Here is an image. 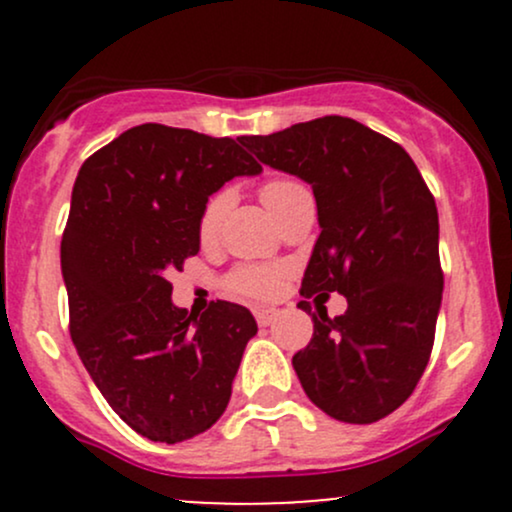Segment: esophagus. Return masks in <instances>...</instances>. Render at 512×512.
<instances>
[{
    "label": "esophagus",
    "mask_w": 512,
    "mask_h": 512,
    "mask_svg": "<svg viewBox=\"0 0 512 512\" xmlns=\"http://www.w3.org/2000/svg\"><path fill=\"white\" fill-rule=\"evenodd\" d=\"M255 317H257V325L269 327L276 320V317H279V310H276V308H257Z\"/></svg>",
    "instance_id": "34e87169"
}]
</instances>
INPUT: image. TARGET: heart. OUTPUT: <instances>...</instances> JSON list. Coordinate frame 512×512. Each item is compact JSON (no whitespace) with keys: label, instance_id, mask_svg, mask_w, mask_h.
Masks as SVG:
<instances>
[{"label":"heart","instance_id":"heart-1","mask_svg":"<svg viewBox=\"0 0 512 512\" xmlns=\"http://www.w3.org/2000/svg\"><path fill=\"white\" fill-rule=\"evenodd\" d=\"M260 195H262V202L269 207V211H272L274 216H279L281 211L289 207L293 199L310 195V192L303 182L293 178H274L264 182ZM228 207H231V192L228 190L216 192V195L209 199L207 207L202 209V216H199V238L209 240L216 236V231H219L221 219L226 216ZM279 281H281L279 267H269V264H243V267H238L236 272L231 274L228 284H231V289H236L238 293H245V296L269 298L279 291Z\"/></svg>","mask_w":512,"mask_h":512}]
</instances>
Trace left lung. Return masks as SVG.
I'll use <instances>...</instances> for the list:
<instances>
[{"label":"left lung","mask_w":512,"mask_h":512,"mask_svg":"<svg viewBox=\"0 0 512 512\" xmlns=\"http://www.w3.org/2000/svg\"><path fill=\"white\" fill-rule=\"evenodd\" d=\"M238 142L313 187L320 238L301 296L337 290L350 303L332 321L315 298L313 339L293 356L305 395L344 424L385 419L414 392L433 349L443 298L436 199L402 146L351 117ZM298 308L310 315L308 301Z\"/></svg>","instance_id":"left-lung-1"}]
</instances>
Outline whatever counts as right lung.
<instances>
[{"instance_id": "obj_1", "label": "right lung", "mask_w": 512, "mask_h": 512, "mask_svg": "<svg viewBox=\"0 0 512 512\" xmlns=\"http://www.w3.org/2000/svg\"><path fill=\"white\" fill-rule=\"evenodd\" d=\"M262 166L236 139L146 122L86 158L62 236L69 334L115 414L154 443H182L219 421L245 346L248 308L187 315L168 274L199 252L209 197Z\"/></svg>"}]
</instances>
